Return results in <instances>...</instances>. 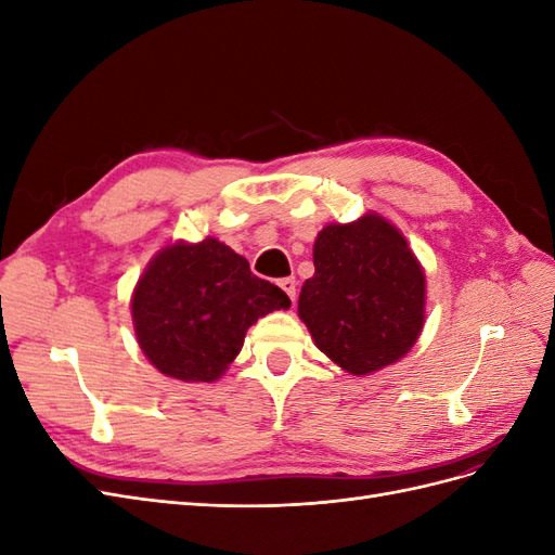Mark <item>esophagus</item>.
I'll return each instance as SVG.
<instances>
[{
  "mask_svg": "<svg viewBox=\"0 0 555 555\" xmlns=\"http://www.w3.org/2000/svg\"><path fill=\"white\" fill-rule=\"evenodd\" d=\"M280 287L287 292V296L292 298V300H296V280L294 278H282L280 280Z\"/></svg>",
  "mask_w": 555,
  "mask_h": 555,
  "instance_id": "34e87169",
  "label": "esophagus"
}]
</instances>
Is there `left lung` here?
Masks as SVG:
<instances>
[{
	"label": "left lung",
	"mask_w": 555,
	"mask_h": 555,
	"mask_svg": "<svg viewBox=\"0 0 555 555\" xmlns=\"http://www.w3.org/2000/svg\"><path fill=\"white\" fill-rule=\"evenodd\" d=\"M426 278L408 241L379 215L328 224L314 241V275L298 314L314 345L351 375L405 357L424 326Z\"/></svg>",
	"instance_id": "left-lung-1"
}]
</instances>
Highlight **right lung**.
I'll use <instances>...</instances> for the list:
<instances>
[{
    "label": "right lung",
    "instance_id": "obj_1",
    "mask_svg": "<svg viewBox=\"0 0 555 555\" xmlns=\"http://www.w3.org/2000/svg\"><path fill=\"white\" fill-rule=\"evenodd\" d=\"M275 284L249 271L224 243H176L147 266L131 298L143 354L159 373L182 382H212L238 357L259 317L289 308Z\"/></svg>",
    "mask_w": 555,
    "mask_h": 555
}]
</instances>
